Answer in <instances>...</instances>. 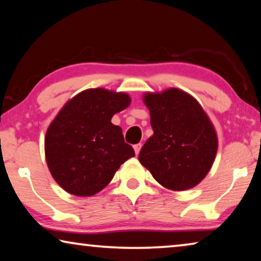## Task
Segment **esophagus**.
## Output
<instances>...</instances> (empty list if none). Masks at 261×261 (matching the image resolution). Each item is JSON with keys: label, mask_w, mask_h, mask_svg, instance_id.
Instances as JSON below:
<instances>
[{"label": "esophagus", "mask_w": 261, "mask_h": 261, "mask_svg": "<svg viewBox=\"0 0 261 261\" xmlns=\"http://www.w3.org/2000/svg\"><path fill=\"white\" fill-rule=\"evenodd\" d=\"M140 148H141V144H140V143H139V144H136V145H134V149H135L136 155H138V154H139V152H140Z\"/></svg>", "instance_id": "34e87169"}]
</instances>
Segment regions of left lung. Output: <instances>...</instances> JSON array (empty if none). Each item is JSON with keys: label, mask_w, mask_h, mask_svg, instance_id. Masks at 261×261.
I'll return each mask as SVG.
<instances>
[{"label": "left lung", "mask_w": 261, "mask_h": 261, "mask_svg": "<svg viewBox=\"0 0 261 261\" xmlns=\"http://www.w3.org/2000/svg\"><path fill=\"white\" fill-rule=\"evenodd\" d=\"M154 131L140 149L139 161L156 182L173 191L199 184L218 151L214 126L198 101L177 88L146 93Z\"/></svg>", "instance_id": "obj_1"}]
</instances>
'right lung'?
Listing matches in <instances>:
<instances>
[{
    "instance_id": "1",
    "label": "right lung",
    "mask_w": 261,
    "mask_h": 261,
    "mask_svg": "<svg viewBox=\"0 0 261 261\" xmlns=\"http://www.w3.org/2000/svg\"><path fill=\"white\" fill-rule=\"evenodd\" d=\"M126 93L91 88L72 98L48 127L45 153L53 177L78 197L100 192L118 168L135 156L112 117L130 105Z\"/></svg>"
}]
</instances>
